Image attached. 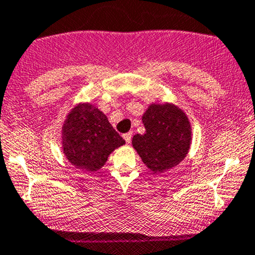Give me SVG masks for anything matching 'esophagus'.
<instances>
[{"label":"esophagus","instance_id":"1","mask_svg":"<svg viewBox=\"0 0 255 255\" xmlns=\"http://www.w3.org/2000/svg\"><path fill=\"white\" fill-rule=\"evenodd\" d=\"M131 138H132V132H128L124 135V139L127 141V143H130Z\"/></svg>","mask_w":255,"mask_h":255}]
</instances>
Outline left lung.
I'll list each match as a JSON object with an SVG mask.
<instances>
[{
    "label": "left lung",
    "instance_id": "8db88e82",
    "mask_svg": "<svg viewBox=\"0 0 255 255\" xmlns=\"http://www.w3.org/2000/svg\"><path fill=\"white\" fill-rule=\"evenodd\" d=\"M146 132L132 137V146L154 174L177 165L191 144V125L174 105H150L142 117Z\"/></svg>",
    "mask_w": 255,
    "mask_h": 255
}]
</instances>
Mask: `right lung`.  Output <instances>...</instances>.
Instances as JSON below:
<instances>
[{
  "label": "right lung",
  "mask_w": 255,
  "mask_h": 255,
  "mask_svg": "<svg viewBox=\"0 0 255 255\" xmlns=\"http://www.w3.org/2000/svg\"><path fill=\"white\" fill-rule=\"evenodd\" d=\"M62 143L73 165L84 171H96L125 141L100 109L84 103L68 114L62 128Z\"/></svg>",
  "instance_id": "right-lung-1"
}]
</instances>
